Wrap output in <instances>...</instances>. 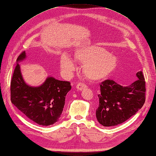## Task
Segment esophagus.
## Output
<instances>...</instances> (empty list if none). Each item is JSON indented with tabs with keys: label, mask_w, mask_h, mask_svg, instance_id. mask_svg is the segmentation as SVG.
Segmentation results:
<instances>
[{
	"label": "esophagus",
	"mask_w": 156,
	"mask_h": 156,
	"mask_svg": "<svg viewBox=\"0 0 156 156\" xmlns=\"http://www.w3.org/2000/svg\"><path fill=\"white\" fill-rule=\"evenodd\" d=\"M87 87L86 86V84H84V83H82V82H79L77 84H76V88L78 89V90H82V89L86 88Z\"/></svg>",
	"instance_id": "esophagus-1"
}]
</instances>
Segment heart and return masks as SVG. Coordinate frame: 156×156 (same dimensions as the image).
<instances>
[{
    "mask_svg": "<svg viewBox=\"0 0 156 156\" xmlns=\"http://www.w3.org/2000/svg\"><path fill=\"white\" fill-rule=\"evenodd\" d=\"M74 58L76 62L84 65V76L92 81L107 78L117 64V59L105 49L94 45L78 49L74 54ZM60 68L64 74L69 76L75 70L76 65L68 55L64 54L61 58Z\"/></svg>",
    "mask_w": 156,
    "mask_h": 156,
    "instance_id": "heart-1",
    "label": "heart"
}]
</instances>
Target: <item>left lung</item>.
Instances as JSON below:
<instances>
[{"label": "left lung", "instance_id": "left-lung-1", "mask_svg": "<svg viewBox=\"0 0 156 156\" xmlns=\"http://www.w3.org/2000/svg\"><path fill=\"white\" fill-rule=\"evenodd\" d=\"M137 80L127 87L112 80L100 84L98 94L99 105L96 117L105 127H112L126 121L143 107L145 101V81L141 71L137 74Z\"/></svg>", "mask_w": 156, "mask_h": 156}]
</instances>
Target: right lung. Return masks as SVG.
Segmentation results:
<instances>
[{"mask_svg":"<svg viewBox=\"0 0 156 156\" xmlns=\"http://www.w3.org/2000/svg\"><path fill=\"white\" fill-rule=\"evenodd\" d=\"M25 56V52H22L16 62L23 60ZM71 88L69 82L53 77H48L40 87H31L25 82L20 66L16 64L11 81V101L30 120L48 126L59 120L66 96Z\"/></svg>","mask_w":156,"mask_h":156,"instance_id":"1","label":"right lung"}]
</instances>
